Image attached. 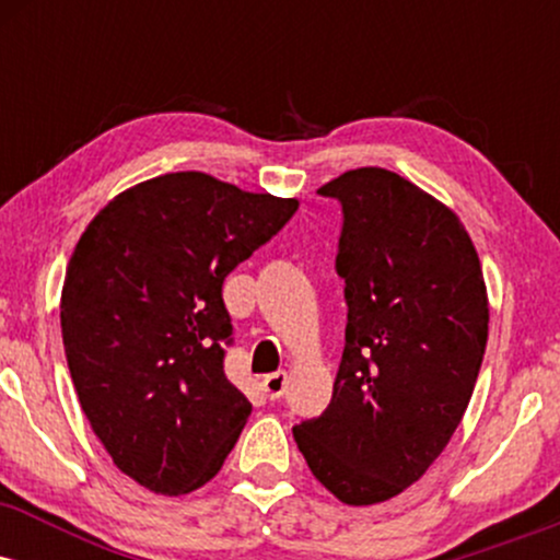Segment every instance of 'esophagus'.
<instances>
[{"instance_id":"obj_1","label":"esophagus","mask_w":560,"mask_h":560,"mask_svg":"<svg viewBox=\"0 0 560 560\" xmlns=\"http://www.w3.org/2000/svg\"><path fill=\"white\" fill-rule=\"evenodd\" d=\"M287 382H289L287 371H276V374H268L266 378H262L260 384H262V392H266V395L271 397V400H279V397L284 395Z\"/></svg>"}]
</instances>
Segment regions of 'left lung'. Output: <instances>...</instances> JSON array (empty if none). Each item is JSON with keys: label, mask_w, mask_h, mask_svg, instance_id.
Here are the masks:
<instances>
[{"label": "left lung", "mask_w": 560, "mask_h": 560, "mask_svg": "<svg viewBox=\"0 0 560 560\" xmlns=\"http://www.w3.org/2000/svg\"><path fill=\"white\" fill-rule=\"evenodd\" d=\"M318 191L345 213V352L329 408L292 434L334 498L374 505L419 481L458 429L490 302L460 218L408 178L369 165Z\"/></svg>", "instance_id": "8db88e82"}]
</instances>
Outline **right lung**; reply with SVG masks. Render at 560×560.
<instances>
[{"instance_id": "add662e5", "label": "right lung", "mask_w": 560, "mask_h": 560, "mask_svg": "<svg viewBox=\"0 0 560 560\" xmlns=\"http://www.w3.org/2000/svg\"><path fill=\"white\" fill-rule=\"evenodd\" d=\"M298 205L165 173L113 197L75 244L60 298L70 378L113 464L150 492L199 490L240 440L253 405L223 374L221 287Z\"/></svg>"}]
</instances>
